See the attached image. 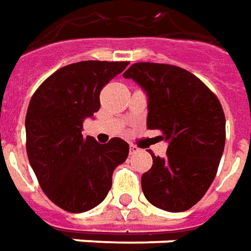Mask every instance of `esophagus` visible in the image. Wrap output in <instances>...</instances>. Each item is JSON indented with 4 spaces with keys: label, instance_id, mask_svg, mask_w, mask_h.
Listing matches in <instances>:
<instances>
[{
    "label": "esophagus",
    "instance_id": "34e87169",
    "mask_svg": "<svg viewBox=\"0 0 251 251\" xmlns=\"http://www.w3.org/2000/svg\"><path fill=\"white\" fill-rule=\"evenodd\" d=\"M136 151H139V149L136 148V146H134V145H131V146H129V153H131V154H134V153H136Z\"/></svg>",
    "mask_w": 251,
    "mask_h": 251
}]
</instances>
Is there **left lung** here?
Wrapping results in <instances>:
<instances>
[{
    "mask_svg": "<svg viewBox=\"0 0 251 251\" xmlns=\"http://www.w3.org/2000/svg\"><path fill=\"white\" fill-rule=\"evenodd\" d=\"M148 94V128L160 129L167 155L142 175V191L155 208L184 212L206 194L226 145L219 98L191 72L176 65L132 64L123 74Z\"/></svg>",
    "mask_w": 251,
    "mask_h": 251,
    "instance_id": "1",
    "label": "left lung"
}]
</instances>
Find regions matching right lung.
<instances>
[{
    "label": "right lung",
    "instance_id": "1",
    "mask_svg": "<svg viewBox=\"0 0 251 251\" xmlns=\"http://www.w3.org/2000/svg\"><path fill=\"white\" fill-rule=\"evenodd\" d=\"M128 61H80L56 71L31 97L25 115L27 155L43 193L58 208L82 213L112 187V175L128 157L120 138L98 143L83 136V122L98 112L100 93Z\"/></svg>",
    "mask_w": 251,
    "mask_h": 251
}]
</instances>
